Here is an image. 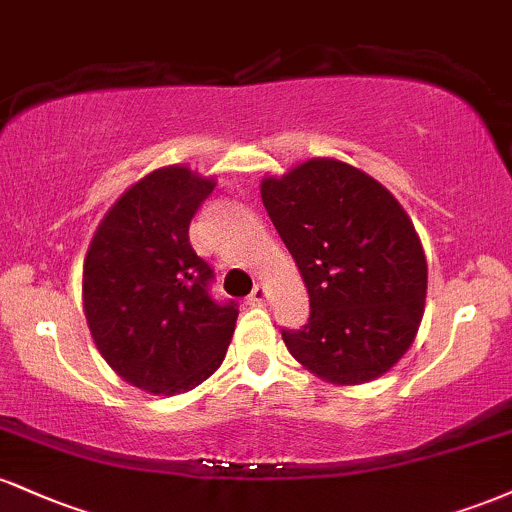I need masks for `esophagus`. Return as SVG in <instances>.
Listing matches in <instances>:
<instances>
[{"instance_id": "34e87169", "label": "esophagus", "mask_w": 512, "mask_h": 512, "mask_svg": "<svg viewBox=\"0 0 512 512\" xmlns=\"http://www.w3.org/2000/svg\"><path fill=\"white\" fill-rule=\"evenodd\" d=\"M264 301H267V286L257 284L255 289H252V293H250L248 303H252V305H262Z\"/></svg>"}]
</instances>
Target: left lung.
<instances>
[{
  "mask_svg": "<svg viewBox=\"0 0 512 512\" xmlns=\"http://www.w3.org/2000/svg\"><path fill=\"white\" fill-rule=\"evenodd\" d=\"M262 204L310 298L303 330H281L305 370L332 385L380 378L407 354L424 317L428 264L387 187L337 158L267 175Z\"/></svg>",
  "mask_w": 512,
  "mask_h": 512,
  "instance_id": "left-lung-1",
  "label": "left lung"
}]
</instances>
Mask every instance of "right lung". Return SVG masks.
<instances>
[{
	"label": "right lung",
	"instance_id": "add662e5",
	"mask_svg": "<svg viewBox=\"0 0 512 512\" xmlns=\"http://www.w3.org/2000/svg\"><path fill=\"white\" fill-rule=\"evenodd\" d=\"M216 180L163 166L134 182L98 223L84 260L93 344L129 385L180 395L209 378L236 332V303L209 296L214 272L190 245V221Z\"/></svg>",
	"mask_w": 512,
	"mask_h": 512
}]
</instances>
